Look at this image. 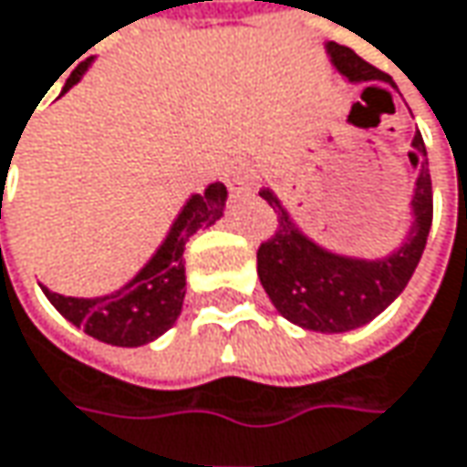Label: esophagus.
<instances>
[{
	"mask_svg": "<svg viewBox=\"0 0 467 467\" xmlns=\"http://www.w3.org/2000/svg\"><path fill=\"white\" fill-rule=\"evenodd\" d=\"M254 168H252V162H246V160H236V162H231V168L225 171V186H228V192L231 194H242L246 192L252 183H254Z\"/></svg>",
	"mask_w": 467,
	"mask_h": 467,
	"instance_id": "1",
	"label": "esophagus"
}]
</instances>
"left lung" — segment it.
<instances>
[{
	"label": "left lung",
	"instance_id": "obj_1",
	"mask_svg": "<svg viewBox=\"0 0 467 467\" xmlns=\"http://www.w3.org/2000/svg\"><path fill=\"white\" fill-rule=\"evenodd\" d=\"M326 52L349 83L386 81L394 86L386 73L358 57L349 47L328 41ZM410 160L412 165L420 162V173L415 178L410 202L412 221L408 236L397 249L376 260L347 257L315 244L292 221L275 192L260 189V197L278 213V231L257 249V275L273 307L294 326L317 334H344L360 328L376 315L384 313L408 286L426 249L433 218L431 173L420 130L412 136Z\"/></svg>",
	"mask_w": 467,
	"mask_h": 467
}]
</instances>
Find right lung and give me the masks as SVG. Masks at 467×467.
Masks as SVG:
<instances>
[{
    "label": "right lung",
    "mask_w": 467,
    "mask_h": 467,
    "mask_svg": "<svg viewBox=\"0 0 467 467\" xmlns=\"http://www.w3.org/2000/svg\"><path fill=\"white\" fill-rule=\"evenodd\" d=\"M91 59L94 57L83 59L70 73L62 94L81 81ZM225 199L228 192L223 183H210L204 194H192L171 225L165 242L152 254V260L115 294L86 299V296L49 292L47 286H41V292L47 294V299L57 307V313L65 320L83 328L88 337L112 347L150 344L173 326L183 307V296H186L183 246L202 225L221 221Z\"/></svg>",
    "instance_id": "add662e5"
}]
</instances>
